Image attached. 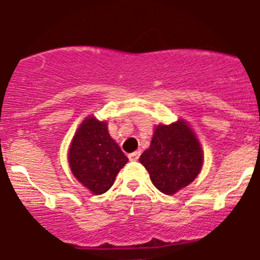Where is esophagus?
Segmentation results:
<instances>
[{"label": "esophagus", "instance_id": "34e87169", "mask_svg": "<svg viewBox=\"0 0 260 260\" xmlns=\"http://www.w3.org/2000/svg\"><path fill=\"white\" fill-rule=\"evenodd\" d=\"M140 155H141V151H135V153H131L129 155H128V158H129V160H132V162H136L137 159L140 158Z\"/></svg>", "mask_w": 260, "mask_h": 260}]
</instances>
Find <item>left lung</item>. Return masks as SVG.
<instances>
[{"label":"left lung","mask_w":260,"mask_h":260,"mask_svg":"<svg viewBox=\"0 0 260 260\" xmlns=\"http://www.w3.org/2000/svg\"><path fill=\"white\" fill-rule=\"evenodd\" d=\"M155 188L175 194L185 188L200 174L203 153L197 136L184 120L170 125L159 124L150 147L140 156Z\"/></svg>","instance_id":"8db88e82"}]
</instances>
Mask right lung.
Returning <instances> with one entry per match:
<instances>
[{
  "instance_id": "obj_1",
  "label": "right lung",
  "mask_w": 260,
  "mask_h": 260,
  "mask_svg": "<svg viewBox=\"0 0 260 260\" xmlns=\"http://www.w3.org/2000/svg\"><path fill=\"white\" fill-rule=\"evenodd\" d=\"M127 162V156L110 137L106 121L88 116L75 133L69 150L70 167L79 182L100 196L113 186Z\"/></svg>"
}]
</instances>
